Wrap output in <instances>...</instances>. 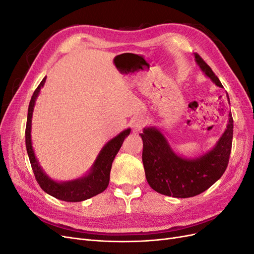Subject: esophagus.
<instances>
[{"instance_id": "esophagus-1", "label": "esophagus", "mask_w": 254, "mask_h": 254, "mask_svg": "<svg viewBox=\"0 0 254 254\" xmlns=\"http://www.w3.org/2000/svg\"><path fill=\"white\" fill-rule=\"evenodd\" d=\"M145 124H146V120L143 117H141V115L131 120V127L133 129V131L135 132L141 131L143 127L145 126Z\"/></svg>"}]
</instances>
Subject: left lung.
Returning <instances> with one entry per match:
<instances>
[{"label":"left lung","mask_w":254,"mask_h":254,"mask_svg":"<svg viewBox=\"0 0 254 254\" xmlns=\"http://www.w3.org/2000/svg\"><path fill=\"white\" fill-rule=\"evenodd\" d=\"M194 56L206 77L222 88L218 77L205 61L197 53ZM227 97L230 104L228 93ZM140 135L143 140L142 160L145 176L150 188L162 195L189 198L201 194L224 175L232 148L233 119L230 111L227 128L216 145L195 159L177 155L166 137L156 127L144 128Z\"/></svg>","instance_id":"left-lung-1"}]
</instances>
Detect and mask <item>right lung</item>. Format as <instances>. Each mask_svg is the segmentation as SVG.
<instances>
[{
  "label": "right lung",
  "instance_id": "1",
  "mask_svg": "<svg viewBox=\"0 0 254 254\" xmlns=\"http://www.w3.org/2000/svg\"><path fill=\"white\" fill-rule=\"evenodd\" d=\"M45 79H47V77H44L42 79L39 86L35 90L28 106L27 122L25 129V144L27 155L30 161V164H32L35 178L45 193L59 199V200H64L67 202L83 201L86 200V199L101 194L102 191H104L107 189V187H108L113 160L115 156H117V153L119 152L123 142L126 139V136L129 135L131 130H130V128L125 129L124 131H122L120 134L113 137L112 140H110L104 146L101 152H99V155L97 156L94 164L92 165L88 175L71 181H54L43 172L39 162H38L32 146V136H30L32 118L35 103L38 95H39L41 88L44 86Z\"/></svg>",
  "mask_w": 254,
  "mask_h": 254
}]
</instances>
